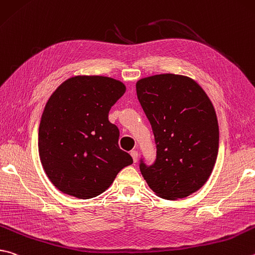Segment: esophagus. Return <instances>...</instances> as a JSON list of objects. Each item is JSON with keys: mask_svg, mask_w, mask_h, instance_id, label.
I'll return each mask as SVG.
<instances>
[{"mask_svg": "<svg viewBox=\"0 0 255 255\" xmlns=\"http://www.w3.org/2000/svg\"><path fill=\"white\" fill-rule=\"evenodd\" d=\"M130 155H131V157H132V160L136 163L137 159H138V151H137V150H131V151H130Z\"/></svg>", "mask_w": 255, "mask_h": 255, "instance_id": "1", "label": "esophagus"}]
</instances>
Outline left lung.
<instances>
[{"label":"left lung","instance_id":"left-lung-1","mask_svg":"<svg viewBox=\"0 0 255 255\" xmlns=\"http://www.w3.org/2000/svg\"><path fill=\"white\" fill-rule=\"evenodd\" d=\"M138 100L151 125L156 160L142 177L157 196L178 200L191 195L212 174L219 152V124L210 98L186 76L163 73L138 80Z\"/></svg>","mask_w":255,"mask_h":255}]
</instances>
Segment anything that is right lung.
<instances>
[{
	"mask_svg": "<svg viewBox=\"0 0 255 255\" xmlns=\"http://www.w3.org/2000/svg\"><path fill=\"white\" fill-rule=\"evenodd\" d=\"M126 91L122 81L76 76L62 82L45 105L39 126V156L60 192L88 200L104 193L132 164L118 146L119 129L108 114Z\"/></svg>",
	"mask_w": 255,
	"mask_h": 255,
	"instance_id": "1",
	"label": "right lung"
}]
</instances>
